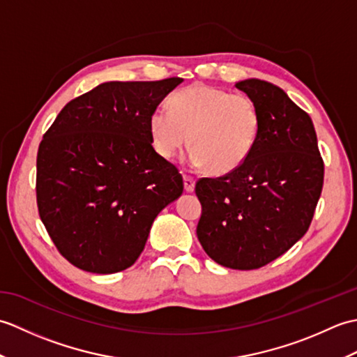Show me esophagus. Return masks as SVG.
<instances>
[{
  "label": "esophagus",
  "mask_w": 357,
  "mask_h": 357,
  "mask_svg": "<svg viewBox=\"0 0 357 357\" xmlns=\"http://www.w3.org/2000/svg\"><path fill=\"white\" fill-rule=\"evenodd\" d=\"M184 176V187H185V192L192 193L195 190V179L192 176H188V174H183Z\"/></svg>",
  "instance_id": "34e87169"
}]
</instances>
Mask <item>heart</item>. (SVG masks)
I'll list each match as a JSON object with an SVG mask.
<instances>
[{"instance_id": "obj_1", "label": "heart", "mask_w": 357, "mask_h": 357, "mask_svg": "<svg viewBox=\"0 0 357 357\" xmlns=\"http://www.w3.org/2000/svg\"><path fill=\"white\" fill-rule=\"evenodd\" d=\"M149 130L159 156L173 158L188 141V165L225 174L252 153L261 132V113L248 95L195 84L174 93L169 109L151 112Z\"/></svg>"}]
</instances>
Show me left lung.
<instances>
[{
	"label": "left lung",
	"mask_w": 357,
	"mask_h": 357,
	"mask_svg": "<svg viewBox=\"0 0 357 357\" xmlns=\"http://www.w3.org/2000/svg\"><path fill=\"white\" fill-rule=\"evenodd\" d=\"M236 89L253 98L261 132L252 153L221 178H202L196 234L227 268H261L307 233L324 184V161L312 118L282 89L250 78Z\"/></svg>",
	"instance_id": "obj_1"
}]
</instances>
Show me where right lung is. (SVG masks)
Wrapping results in <instances>:
<instances>
[{
  "mask_svg": "<svg viewBox=\"0 0 357 357\" xmlns=\"http://www.w3.org/2000/svg\"><path fill=\"white\" fill-rule=\"evenodd\" d=\"M183 81L102 82L67 102L44 133L38 211L75 267L98 275L130 267L159 211L183 195V176L149 130L150 113Z\"/></svg>",
  "mask_w": 357,
  "mask_h": 357,
  "instance_id": "right-lung-1",
  "label": "right lung"
}]
</instances>
